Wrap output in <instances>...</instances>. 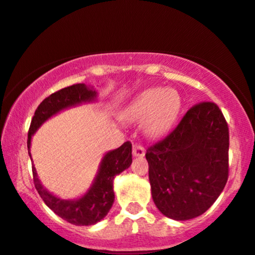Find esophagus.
I'll use <instances>...</instances> for the list:
<instances>
[{"label": "esophagus", "mask_w": 255, "mask_h": 255, "mask_svg": "<svg viewBox=\"0 0 255 255\" xmlns=\"http://www.w3.org/2000/svg\"><path fill=\"white\" fill-rule=\"evenodd\" d=\"M145 154V147L140 144L133 145V156L142 157Z\"/></svg>", "instance_id": "1"}]
</instances>
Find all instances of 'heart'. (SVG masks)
Returning a JSON list of instances; mask_svg holds the SVG:
<instances>
[{
    "label": "heart",
    "mask_w": 255,
    "mask_h": 255,
    "mask_svg": "<svg viewBox=\"0 0 255 255\" xmlns=\"http://www.w3.org/2000/svg\"><path fill=\"white\" fill-rule=\"evenodd\" d=\"M181 108L177 91L154 87L140 93L124 113V119L130 122L144 121L146 133L160 136L174 124Z\"/></svg>",
    "instance_id": "obj_1"
}]
</instances>
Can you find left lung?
Masks as SVG:
<instances>
[{
  "label": "left lung",
  "instance_id": "obj_1",
  "mask_svg": "<svg viewBox=\"0 0 255 255\" xmlns=\"http://www.w3.org/2000/svg\"><path fill=\"white\" fill-rule=\"evenodd\" d=\"M152 198L160 212L186 221L206 212L229 176V128L218 105L200 102L146 152Z\"/></svg>",
  "mask_w": 255,
  "mask_h": 255
}]
</instances>
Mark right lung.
Instances as JSON below:
<instances>
[{"label":"right lung","mask_w":255,"mask_h":255,"mask_svg":"<svg viewBox=\"0 0 255 255\" xmlns=\"http://www.w3.org/2000/svg\"><path fill=\"white\" fill-rule=\"evenodd\" d=\"M95 97L96 91L89 89L85 84H75L51 93L38 105L36 113L32 118L30 129H28L27 147L30 148L31 146L32 134L45 120L64 108L72 107L81 102L92 101ZM130 164L131 144L129 141H126L119 148L105 154L95 183L90 191L78 200H62L54 197L43 188L34 168H32V174H33V183L38 194L49 209H51L64 221L74 225H92L108 215L115 199L113 189L114 177L129 168Z\"/></svg>","instance_id":"obj_1"}]
</instances>
